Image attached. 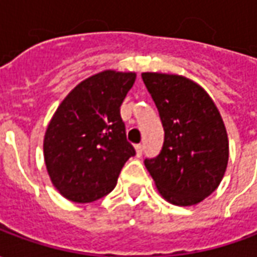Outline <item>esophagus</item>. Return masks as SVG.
<instances>
[{
	"instance_id": "34e87169",
	"label": "esophagus",
	"mask_w": 257,
	"mask_h": 257,
	"mask_svg": "<svg viewBox=\"0 0 257 257\" xmlns=\"http://www.w3.org/2000/svg\"><path fill=\"white\" fill-rule=\"evenodd\" d=\"M135 149H136V156L142 157V154H143V146L136 145V146H135Z\"/></svg>"
}]
</instances>
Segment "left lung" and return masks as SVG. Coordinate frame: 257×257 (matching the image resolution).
Returning <instances> with one entry per match:
<instances>
[{
    "label": "left lung",
    "mask_w": 257,
    "mask_h": 257,
    "mask_svg": "<svg viewBox=\"0 0 257 257\" xmlns=\"http://www.w3.org/2000/svg\"><path fill=\"white\" fill-rule=\"evenodd\" d=\"M165 138L161 153L145 165L168 202L190 206L209 197L226 172L228 139L210 96L191 79L175 74L143 73Z\"/></svg>",
    "instance_id": "left-lung-1"
}]
</instances>
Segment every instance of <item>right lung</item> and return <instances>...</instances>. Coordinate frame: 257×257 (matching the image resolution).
Instances as JSON below:
<instances>
[{
  "label": "right lung",
  "instance_id": "add662e5",
  "mask_svg": "<svg viewBox=\"0 0 257 257\" xmlns=\"http://www.w3.org/2000/svg\"><path fill=\"white\" fill-rule=\"evenodd\" d=\"M136 74L106 70L79 82L60 103L44 138V158L64 198L85 204L110 193L136 154L119 107Z\"/></svg>",
  "mask_w": 257,
  "mask_h": 257
}]
</instances>
